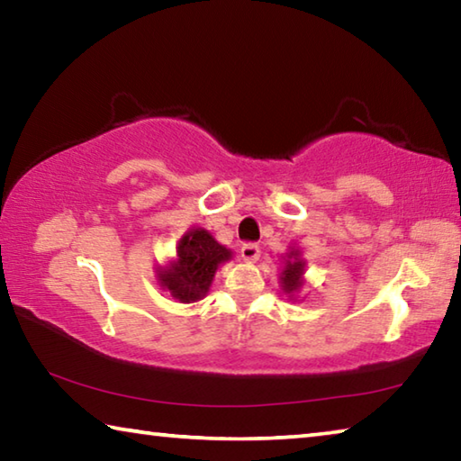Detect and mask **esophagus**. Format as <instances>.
Wrapping results in <instances>:
<instances>
[{"label":"esophagus","mask_w":461,"mask_h":461,"mask_svg":"<svg viewBox=\"0 0 461 461\" xmlns=\"http://www.w3.org/2000/svg\"><path fill=\"white\" fill-rule=\"evenodd\" d=\"M241 258L246 262H256L260 258V246L258 244H244L241 246Z\"/></svg>","instance_id":"esophagus-1"}]
</instances>
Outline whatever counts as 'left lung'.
Here are the masks:
<instances>
[{
  "mask_svg": "<svg viewBox=\"0 0 461 461\" xmlns=\"http://www.w3.org/2000/svg\"><path fill=\"white\" fill-rule=\"evenodd\" d=\"M303 272H305V260L301 258L299 249H291V252L286 254L285 268L280 272V286H283V291L291 296V299L301 291Z\"/></svg>",
  "mask_w": 461,
  "mask_h": 461,
  "instance_id": "1",
  "label": "left lung"
}]
</instances>
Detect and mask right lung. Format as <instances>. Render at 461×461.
Returning <instances> with one entry per match:
<instances>
[{"instance_id":"1","label":"right lung","mask_w":461,"mask_h":461,"mask_svg":"<svg viewBox=\"0 0 461 461\" xmlns=\"http://www.w3.org/2000/svg\"><path fill=\"white\" fill-rule=\"evenodd\" d=\"M231 258V249L221 246L203 228L189 230L176 246V258L156 270L162 288L181 303H194L207 294L220 264Z\"/></svg>"}]
</instances>
